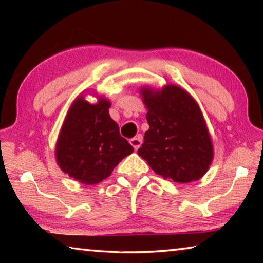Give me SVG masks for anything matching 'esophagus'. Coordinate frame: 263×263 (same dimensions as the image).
<instances>
[{
    "instance_id": "obj_1",
    "label": "esophagus",
    "mask_w": 263,
    "mask_h": 263,
    "mask_svg": "<svg viewBox=\"0 0 263 263\" xmlns=\"http://www.w3.org/2000/svg\"><path fill=\"white\" fill-rule=\"evenodd\" d=\"M141 142H142V137L141 136H138L136 138H132V139H130V144L132 145V147L135 148V151H137L138 148L140 147Z\"/></svg>"
}]
</instances>
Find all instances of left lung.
<instances>
[{
    "label": "left lung",
    "instance_id": "obj_1",
    "mask_svg": "<svg viewBox=\"0 0 263 263\" xmlns=\"http://www.w3.org/2000/svg\"><path fill=\"white\" fill-rule=\"evenodd\" d=\"M149 128L138 155L161 175L177 183L203 177L213 159V145L199 105L175 84L155 90L140 88Z\"/></svg>",
    "mask_w": 263,
    "mask_h": 263
}]
</instances>
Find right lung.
<instances>
[{"label":"right lung","instance_id":"1","mask_svg":"<svg viewBox=\"0 0 263 263\" xmlns=\"http://www.w3.org/2000/svg\"><path fill=\"white\" fill-rule=\"evenodd\" d=\"M110 101L103 96L95 104L78 96L58 136V166L82 184L100 183L133 152L132 146L119 135L117 123L110 117Z\"/></svg>","mask_w":263,"mask_h":263}]
</instances>
